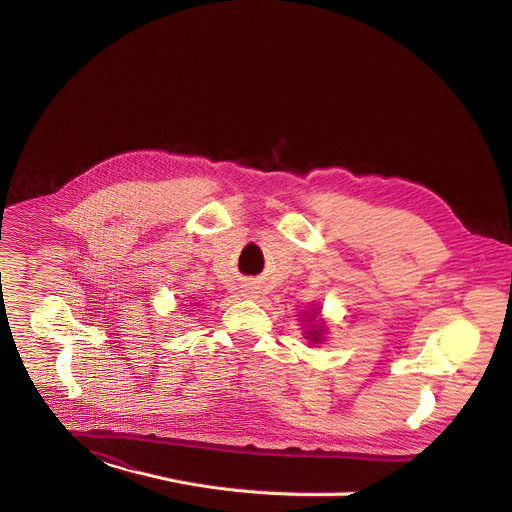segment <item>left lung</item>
Masks as SVG:
<instances>
[{
    "mask_svg": "<svg viewBox=\"0 0 512 512\" xmlns=\"http://www.w3.org/2000/svg\"><path fill=\"white\" fill-rule=\"evenodd\" d=\"M314 318V316H312ZM320 331L322 329H318V331H314V333H309V339H312V342H318V339H320Z\"/></svg>",
    "mask_w": 512,
    "mask_h": 512,
    "instance_id": "8db88e82",
    "label": "left lung"
}]
</instances>
